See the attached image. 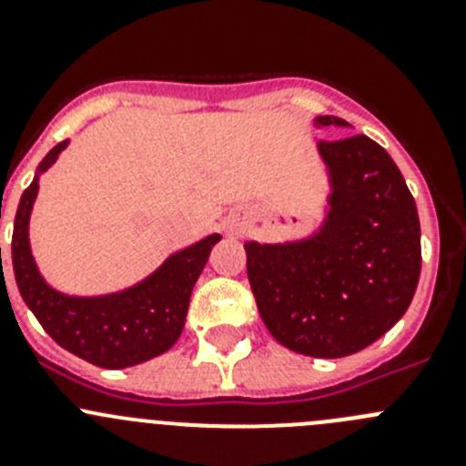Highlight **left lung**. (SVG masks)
Returning a JSON list of instances; mask_svg holds the SVG:
<instances>
[{
	"mask_svg": "<svg viewBox=\"0 0 466 466\" xmlns=\"http://www.w3.org/2000/svg\"><path fill=\"white\" fill-rule=\"evenodd\" d=\"M317 127H345L319 116ZM331 177L324 226L284 245L245 242L247 278L273 339L299 355L339 360L376 343L409 310L420 279L415 200L380 144L322 139Z\"/></svg>",
	"mask_w": 466,
	"mask_h": 466,
	"instance_id": "8db88e82",
	"label": "left lung"
}]
</instances>
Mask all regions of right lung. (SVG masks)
I'll return each mask as SVG.
<instances>
[{"mask_svg":"<svg viewBox=\"0 0 466 466\" xmlns=\"http://www.w3.org/2000/svg\"><path fill=\"white\" fill-rule=\"evenodd\" d=\"M65 147L67 139L48 151L36 167L35 182L20 196L11 240L20 296L60 348L90 364L102 369H126L154 360L182 336L193 284L203 273L209 252L221 236L212 233L205 240L172 254L151 278L121 294L74 299L51 289L32 258L27 224L39 191V172L48 170Z\"/></svg>","mask_w":466,"mask_h":466,"instance_id":"1","label":"right lung"}]
</instances>
